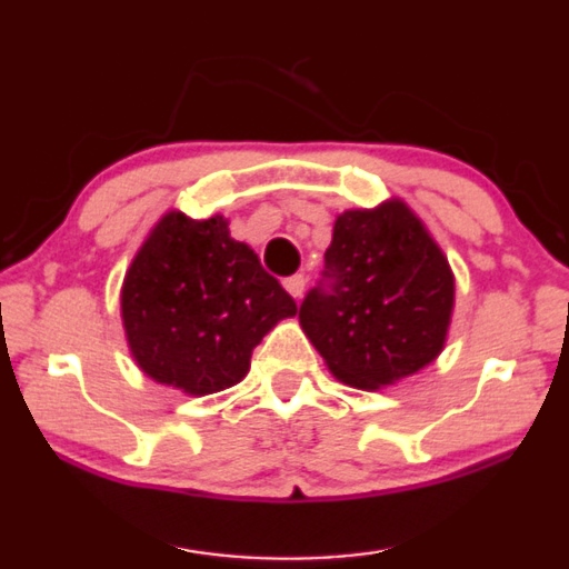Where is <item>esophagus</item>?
Wrapping results in <instances>:
<instances>
[{
    "label": "esophagus",
    "instance_id": "obj_1",
    "mask_svg": "<svg viewBox=\"0 0 569 569\" xmlns=\"http://www.w3.org/2000/svg\"><path fill=\"white\" fill-rule=\"evenodd\" d=\"M303 283H307V278H303L301 273H296V276H291V278H286L283 281V288L288 293L293 296V299H301V293H303Z\"/></svg>",
    "mask_w": 569,
    "mask_h": 569
}]
</instances>
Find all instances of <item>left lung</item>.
Segmentation results:
<instances>
[{"mask_svg":"<svg viewBox=\"0 0 569 569\" xmlns=\"http://www.w3.org/2000/svg\"><path fill=\"white\" fill-rule=\"evenodd\" d=\"M325 268L327 286L307 293L299 322L342 383L373 391L441 356L453 315V273L405 201L342 211Z\"/></svg>","mask_w":569,"mask_h":569,"instance_id":"obj_1","label":"left lung"}]
</instances>
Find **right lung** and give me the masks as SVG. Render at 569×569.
<instances>
[{"label": "right lung", "mask_w": 569, "mask_h": 569, "mask_svg": "<svg viewBox=\"0 0 569 569\" xmlns=\"http://www.w3.org/2000/svg\"><path fill=\"white\" fill-rule=\"evenodd\" d=\"M296 301L266 273L223 216L196 221L167 211L126 270L123 330L149 379L190 397L213 395L250 371L254 346Z\"/></svg>", "instance_id": "right-lung-1"}]
</instances>
